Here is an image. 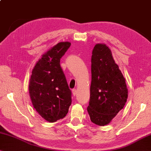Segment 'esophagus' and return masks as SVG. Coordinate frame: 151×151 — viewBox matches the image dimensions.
I'll list each match as a JSON object with an SVG mask.
<instances>
[{
  "label": "esophagus",
  "instance_id": "obj_1",
  "mask_svg": "<svg viewBox=\"0 0 151 151\" xmlns=\"http://www.w3.org/2000/svg\"><path fill=\"white\" fill-rule=\"evenodd\" d=\"M72 94L73 96H76V94H77V90H76V89H73L72 90Z\"/></svg>",
  "mask_w": 151,
  "mask_h": 151
}]
</instances>
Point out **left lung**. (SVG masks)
I'll list each match as a JSON object with an SVG mask.
<instances>
[{
    "label": "left lung",
    "mask_w": 151,
    "mask_h": 151,
    "mask_svg": "<svg viewBox=\"0 0 151 151\" xmlns=\"http://www.w3.org/2000/svg\"><path fill=\"white\" fill-rule=\"evenodd\" d=\"M91 63L90 98L87 110L92 123L104 126L124 108L127 89L108 46L103 44L95 45Z\"/></svg>",
    "instance_id": "left-lung-1"
}]
</instances>
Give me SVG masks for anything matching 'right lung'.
<instances>
[{
  "instance_id": "1",
  "label": "right lung",
  "mask_w": 151,
  "mask_h": 151,
  "mask_svg": "<svg viewBox=\"0 0 151 151\" xmlns=\"http://www.w3.org/2000/svg\"><path fill=\"white\" fill-rule=\"evenodd\" d=\"M71 43L59 42L36 63L29 80L32 104L42 117L55 122L68 114L71 104V91L60 65V59Z\"/></svg>"
}]
</instances>
